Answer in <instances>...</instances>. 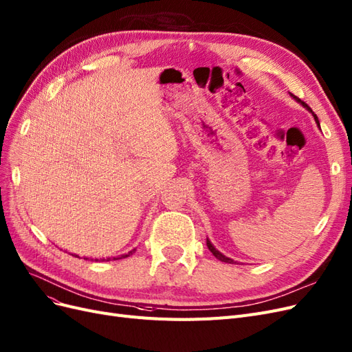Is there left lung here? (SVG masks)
<instances>
[{
  "mask_svg": "<svg viewBox=\"0 0 352 352\" xmlns=\"http://www.w3.org/2000/svg\"><path fill=\"white\" fill-rule=\"evenodd\" d=\"M294 98H296L297 101H300V98H297V97H294ZM300 102L303 104V106H305V107H307V109H309V110L311 111V109H310V107L307 106V104H306V102H303V101H300ZM314 116H315V120H316V123L319 124V120H318V117H316V114H314ZM207 248H209V250L212 251V254H213V255H214V256H216L217 259H220V261H223V263H228V264H233V263H235V261H233V259H230V258L225 256L223 254H220V252H219V251H217V250L214 248V246H213V245L210 243V241H209V239H207Z\"/></svg>",
  "mask_w": 352,
  "mask_h": 352,
  "instance_id": "8db88e82",
  "label": "left lung"
}]
</instances>
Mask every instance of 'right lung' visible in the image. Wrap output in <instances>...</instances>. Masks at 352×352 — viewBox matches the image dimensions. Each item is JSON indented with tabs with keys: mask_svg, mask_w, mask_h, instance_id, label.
I'll list each match as a JSON object with an SVG mask.
<instances>
[{
	"mask_svg": "<svg viewBox=\"0 0 352 352\" xmlns=\"http://www.w3.org/2000/svg\"><path fill=\"white\" fill-rule=\"evenodd\" d=\"M135 251V250H133ZM133 251H130V252H127V254H124V255H122V256H117V258H113V259H122V258H127V256H130V255H132L133 254ZM78 258H80V256H78ZM84 259H88V258H84ZM96 261H97V259H96ZM107 261H110V258H107Z\"/></svg>",
	"mask_w": 352,
	"mask_h": 352,
	"instance_id": "obj_1",
	"label": "right lung"
}]
</instances>
